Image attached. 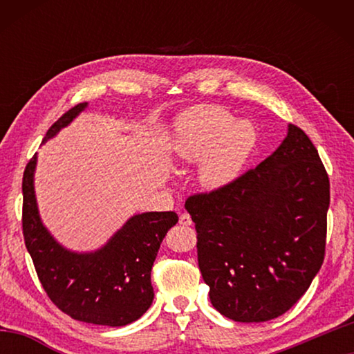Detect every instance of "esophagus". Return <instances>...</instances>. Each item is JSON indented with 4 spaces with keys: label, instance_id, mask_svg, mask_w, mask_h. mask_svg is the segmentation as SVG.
Here are the masks:
<instances>
[{
    "label": "esophagus",
    "instance_id": "esophagus-1",
    "mask_svg": "<svg viewBox=\"0 0 354 354\" xmlns=\"http://www.w3.org/2000/svg\"><path fill=\"white\" fill-rule=\"evenodd\" d=\"M179 223L184 225V226H190L192 225V218L189 214H181L179 215Z\"/></svg>",
    "mask_w": 354,
    "mask_h": 354
}]
</instances>
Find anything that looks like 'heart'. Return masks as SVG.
Wrapping results in <instances>:
<instances>
[{
  "label": "heart",
  "mask_w": 354,
  "mask_h": 354,
  "mask_svg": "<svg viewBox=\"0 0 354 354\" xmlns=\"http://www.w3.org/2000/svg\"><path fill=\"white\" fill-rule=\"evenodd\" d=\"M220 106L205 104L184 112L176 122L175 153L183 160H198L200 183L223 189L241 175L256 143V129L247 120L232 122Z\"/></svg>",
  "instance_id": "b5f03b06"
}]
</instances>
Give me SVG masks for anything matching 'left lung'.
Returning a JSON list of instances; mask_svg holds the SVG:
<instances>
[{
  "mask_svg": "<svg viewBox=\"0 0 354 354\" xmlns=\"http://www.w3.org/2000/svg\"><path fill=\"white\" fill-rule=\"evenodd\" d=\"M329 178L301 128L223 189L185 200L212 306L234 322L287 313L319 273L326 247Z\"/></svg>",
  "mask_w": 354,
  "mask_h": 354,
  "instance_id": "obj_1",
  "label": "left lung"
}]
</instances>
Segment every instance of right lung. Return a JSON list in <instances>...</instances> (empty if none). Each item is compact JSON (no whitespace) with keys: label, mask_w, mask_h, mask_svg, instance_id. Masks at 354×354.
<instances>
[{"label":"right lung","mask_w":354,"mask_h":354,"mask_svg":"<svg viewBox=\"0 0 354 354\" xmlns=\"http://www.w3.org/2000/svg\"><path fill=\"white\" fill-rule=\"evenodd\" d=\"M87 103L71 107L48 129L45 140L73 120ZM35 154L23 173L21 227L25 245L48 298L71 319L93 325L124 326L151 306V268L175 212H145L129 218L95 253L62 248L41 225L34 195Z\"/></svg>","instance_id":"obj_1"}]
</instances>
